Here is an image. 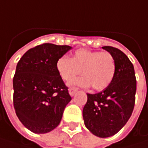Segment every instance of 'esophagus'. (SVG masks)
I'll use <instances>...</instances> for the list:
<instances>
[{"instance_id":"34e87169","label":"esophagus","mask_w":148,"mask_h":148,"mask_svg":"<svg viewBox=\"0 0 148 148\" xmlns=\"http://www.w3.org/2000/svg\"><path fill=\"white\" fill-rule=\"evenodd\" d=\"M77 91H78V88L76 87H70L69 89V95H70L71 97L74 96V94H75Z\"/></svg>"}]
</instances>
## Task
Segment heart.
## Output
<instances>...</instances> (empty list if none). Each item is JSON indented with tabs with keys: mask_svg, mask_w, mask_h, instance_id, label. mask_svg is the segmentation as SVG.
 Instances as JSON below:
<instances>
[{
	"mask_svg": "<svg viewBox=\"0 0 148 148\" xmlns=\"http://www.w3.org/2000/svg\"><path fill=\"white\" fill-rule=\"evenodd\" d=\"M57 69L61 78L69 81L81 73L82 77L78 78L73 84L90 87L96 90H102L112 82L115 74V61L113 55L108 51H95L88 49H79L73 58L62 56L57 61Z\"/></svg>",
	"mask_w": 148,
	"mask_h": 148,
	"instance_id": "b5f03b06",
	"label": "heart"
}]
</instances>
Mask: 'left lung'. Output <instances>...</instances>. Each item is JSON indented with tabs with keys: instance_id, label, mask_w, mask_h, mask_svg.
I'll list each match as a JSON object with an SVG mask.
<instances>
[{
	"instance_id": "obj_1",
	"label": "left lung",
	"mask_w": 148,
	"mask_h": 148,
	"mask_svg": "<svg viewBox=\"0 0 148 148\" xmlns=\"http://www.w3.org/2000/svg\"><path fill=\"white\" fill-rule=\"evenodd\" d=\"M115 61V74L111 84L101 92L87 94L83 108L85 125L95 136L105 138L118 133L130 118L134 109L136 79L134 66L120 50L103 47Z\"/></svg>"
}]
</instances>
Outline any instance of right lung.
I'll list each match as a JSON object with an SVG mask.
<instances>
[{"mask_svg": "<svg viewBox=\"0 0 148 148\" xmlns=\"http://www.w3.org/2000/svg\"><path fill=\"white\" fill-rule=\"evenodd\" d=\"M71 48L44 43L26 51L17 64L13 106L21 123L34 133L54 130L72 99L56 66Z\"/></svg>", "mask_w": 148, "mask_h": 148, "instance_id": "right-lung-1", "label": "right lung"}]
</instances>
